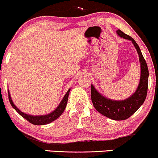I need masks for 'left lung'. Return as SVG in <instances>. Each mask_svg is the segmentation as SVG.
Listing matches in <instances>:
<instances>
[{"label": "left lung", "mask_w": 158, "mask_h": 158, "mask_svg": "<svg viewBox=\"0 0 158 158\" xmlns=\"http://www.w3.org/2000/svg\"><path fill=\"white\" fill-rule=\"evenodd\" d=\"M117 33L120 37L132 41L139 54L141 71L139 87L135 93L128 98L117 101L106 98L91 85V99L94 107L101 114L114 120H124L133 114L144 102L148 89L149 71L147 62L143 58L140 48L135 40L119 29L117 31Z\"/></svg>", "instance_id": "8db88e82"}]
</instances>
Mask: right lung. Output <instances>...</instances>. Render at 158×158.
I'll return each instance as SVG.
<instances>
[{"instance_id": "1", "label": "right lung", "mask_w": 158, "mask_h": 158, "mask_svg": "<svg viewBox=\"0 0 158 158\" xmlns=\"http://www.w3.org/2000/svg\"><path fill=\"white\" fill-rule=\"evenodd\" d=\"M70 90H71V89H69V90L67 91V93L65 95L64 98H63L60 103V105L57 106V108L55 111H52V112L50 114H49L44 115V116H32V115H29V114H27L22 112V111H20V110H19V109L16 107V106L14 104L12 101H11V96H10L9 92H8V93H9V102L11 103V106H12L14 109H15V110L23 117V118L27 119L29 123H31V124H33V125H47L48 123H52V121L55 120L56 119L58 118L62 114V113H63V111L65 110V106H66L67 105L68 98H69Z\"/></svg>"}]
</instances>
